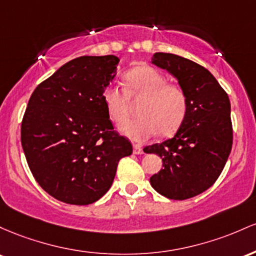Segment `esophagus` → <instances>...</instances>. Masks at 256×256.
Here are the masks:
<instances>
[{
    "label": "esophagus",
    "mask_w": 256,
    "mask_h": 256,
    "mask_svg": "<svg viewBox=\"0 0 256 256\" xmlns=\"http://www.w3.org/2000/svg\"><path fill=\"white\" fill-rule=\"evenodd\" d=\"M133 152H134V154H144L142 148L139 145V144H134V145H133Z\"/></svg>",
    "instance_id": "obj_1"
}]
</instances>
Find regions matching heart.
Masks as SVG:
<instances>
[{"label":"heart","mask_w":256,"mask_h":256,"mask_svg":"<svg viewBox=\"0 0 256 256\" xmlns=\"http://www.w3.org/2000/svg\"><path fill=\"white\" fill-rule=\"evenodd\" d=\"M124 81L130 99L144 98L138 108L139 118L128 120L120 128L126 136L145 142L158 132L170 136L180 128L188 108V98L182 87L168 83L164 74L148 65L129 71ZM102 102L114 123L122 124L128 118L129 100L117 86H106Z\"/></svg>","instance_id":"b5f03b06"}]
</instances>
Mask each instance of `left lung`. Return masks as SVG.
Returning a JSON list of instances; mask_svg holds the SVG:
<instances>
[{"mask_svg": "<svg viewBox=\"0 0 256 256\" xmlns=\"http://www.w3.org/2000/svg\"><path fill=\"white\" fill-rule=\"evenodd\" d=\"M152 64L176 77L188 98L185 120L172 139L146 148L162 158L151 186L169 200H182L208 190L222 172L234 130L228 93L203 66L170 53H154Z\"/></svg>", "mask_w": 256, "mask_h": 256, "instance_id": "8db88e82", "label": "left lung"}]
</instances>
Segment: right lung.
<instances>
[{
	"label": "right lung",
	"mask_w": 256,
	"mask_h": 256,
	"mask_svg": "<svg viewBox=\"0 0 256 256\" xmlns=\"http://www.w3.org/2000/svg\"><path fill=\"white\" fill-rule=\"evenodd\" d=\"M120 59L80 56L31 94L22 120V145L38 185L60 202L92 204L112 185L120 158L132 154L102 102Z\"/></svg>",
	"instance_id": "1"
}]
</instances>
